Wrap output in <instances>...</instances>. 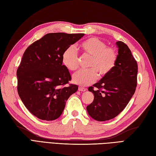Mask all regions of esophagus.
I'll list each match as a JSON object with an SVG mask.
<instances>
[{"label": "esophagus", "instance_id": "34e87169", "mask_svg": "<svg viewBox=\"0 0 156 156\" xmlns=\"http://www.w3.org/2000/svg\"><path fill=\"white\" fill-rule=\"evenodd\" d=\"M87 90V88H83V87H78V90H79V91H81V92H84V91H86V90Z\"/></svg>", "mask_w": 156, "mask_h": 156}]
</instances>
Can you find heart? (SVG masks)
I'll return each mask as SVG.
<instances>
[{
  "label": "heart",
  "mask_w": 156,
  "mask_h": 156,
  "mask_svg": "<svg viewBox=\"0 0 156 156\" xmlns=\"http://www.w3.org/2000/svg\"><path fill=\"white\" fill-rule=\"evenodd\" d=\"M79 48L82 54L90 55L87 69H82L73 76L74 83L80 86L93 84L99 75L101 78L107 76L115 67L117 62V50L107 46L101 39L89 37L82 41ZM62 62L69 71H75L78 68L77 52L73 46L66 48L62 55Z\"/></svg>",
  "instance_id": "heart-1"
}]
</instances>
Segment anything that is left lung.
<instances>
[{
  "instance_id": "1",
  "label": "left lung",
  "mask_w": 156,
  "mask_h": 156,
  "mask_svg": "<svg viewBox=\"0 0 156 156\" xmlns=\"http://www.w3.org/2000/svg\"><path fill=\"white\" fill-rule=\"evenodd\" d=\"M118 58L114 69L97 83L88 88L94 100L87 109L98 121L110 120L123 111L136 90L137 63L128 46L117 41ZM96 90H94V88Z\"/></svg>"
}]
</instances>
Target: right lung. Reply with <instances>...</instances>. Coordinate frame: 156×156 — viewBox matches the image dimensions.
Listing matches in <instances>:
<instances>
[{
  "label": "right lung",
  "instance_id": "1",
  "mask_svg": "<svg viewBox=\"0 0 156 156\" xmlns=\"http://www.w3.org/2000/svg\"><path fill=\"white\" fill-rule=\"evenodd\" d=\"M84 34L51 33L26 49L16 70L17 91L23 104L38 119L53 121L64 111L69 96L78 87L69 83L72 77L62 65L65 49Z\"/></svg>",
  "mask_w": 156,
  "mask_h": 156
}]
</instances>
